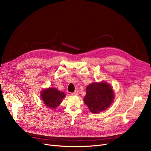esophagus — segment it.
I'll return each instance as SVG.
<instances>
[{"mask_svg": "<svg viewBox=\"0 0 151 151\" xmlns=\"http://www.w3.org/2000/svg\"><path fill=\"white\" fill-rule=\"evenodd\" d=\"M78 94V91L76 90L73 93H72V96H77Z\"/></svg>", "mask_w": 151, "mask_h": 151, "instance_id": "1", "label": "esophagus"}]
</instances>
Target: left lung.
<instances>
[{
    "label": "left lung",
    "mask_w": 151,
    "mask_h": 151,
    "mask_svg": "<svg viewBox=\"0 0 151 151\" xmlns=\"http://www.w3.org/2000/svg\"><path fill=\"white\" fill-rule=\"evenodd\" d=\"M114 94L111 86L107 83H93L86 87V94L83 99L92 113L106 110L111 104Z\"/></svg>",
    "instance_id": "1"
}]
</instances>
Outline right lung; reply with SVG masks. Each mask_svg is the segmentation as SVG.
I'll list each match as a JSON object with an SVG mask.
<instances>
[{"label": "right lung", "instance_id": "add662e5", "mask_svg": "<svg viewBox=\"0 0 151 151\" xmlns=\"http://www.w3.org/2000/svg\"><path fill=\"white\" fill-rule=\"evenodd\" d=\"M65 97L63 92L53 88L43 90L41 93V97L47 107L55 109L60 105L62 99Z\"/></svg>", "mask_w": 151, "mask_h": 151}]
</instances>
